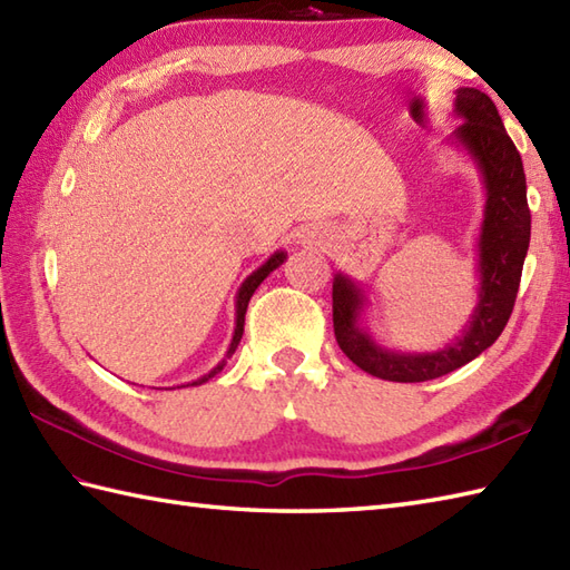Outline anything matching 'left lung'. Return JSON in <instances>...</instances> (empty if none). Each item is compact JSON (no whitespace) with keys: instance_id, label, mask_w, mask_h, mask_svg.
I'll return each instance as SVG.
<instances>
[{"instance_id":"left-lung-1","label":"left lung","mask_w":570,"mask_h":570,"mask_svg":"<svg viewBox=\"0 0 570 570\" xmlns=\"http://www.w3.org/2000/svg\"><path fill=\"white\" fill-rule=\"evenodd\" d=\"M455 112L463 122L453 139L475 159L488 190L485 220L478 239L480 294L463 335L439 353H394L377 345L360 325L365 304L362 288L343 274L333 278V328L343 353L372 377L390 382H426L475 360L502 335L512 316L531 237L527 176L514 141L507 135L498 107L485 92L460 88Z\"/></svg>"}]
</instances>
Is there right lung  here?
<instances>
[{
    "label": "right lung",
    "mask_w": 570,
    "mask_h": 570,
    "mask_svg": "<svg viewBox=\"0 0 570 570\" xmlns=\"http://www.w3.org/2000/svg\"><path fill=\"white\" fill-rule=\"evenodd\" d=\"M284 259H286V252H274L269 259H266L257 272H252L245 282H242V286H239V292H237V301H235V311H237V318H235V335H233V343H229V350H227V357L235 353L237 350V345H239V337H242V333H245V313H247V304H249V298H252V294L257 292V286L264 282L266 276H269L278 264H284ZM225 367V360L220 362V365L217 367H213L208 374H205V377H200V380H196L193 382L190 386H196V384H203V382H208L210 377H215L217 372H220Z\"/></svg>",
    "instance_id": "right-lung-1"
}]
</instances>
